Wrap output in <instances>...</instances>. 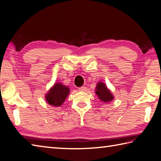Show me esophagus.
I'll list each match as a JSON object with an SVG mask.
<instances>
[{"label":"esophagus","instance_id":"1","mask_svg":"<svg viewBox=\"0 0 161 161\" xmlns=\"http://www.w3.org/2000/svg\"><path fill=\"white\" fill-rule=\"evenodd\" d=\"M78 90H79V91H80V92H84V91H86V87H80V88H78Z\"/></svg>","mask_w":161,"mask_h":161}]
</instances>
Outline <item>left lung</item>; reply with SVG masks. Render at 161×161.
I'll return each mask as SVG.
<instances>
[{
	"label": "left lung",
	"instance_id": "8db88e82",
	"mask_svg": "<svg viewBox=\"0 0 161 161\" xmlns=\"http://www.w3.org/2000/svg\"><path fill=\"white\" fill-rule=\"evenodd\" d=\"M95 91L99 100H100L104 103L110 102L114 99V95L112 94L111 91L107 88V85L102 81L97 82Z\"/></svg>",
	"mask_w": 161,
	"mask_h": 161
}]
</instances>
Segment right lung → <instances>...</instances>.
Returning a JSON list of instances; mask_svg holds the SVG:
<instances>
[{
	"mask_svg": "<svg viewBox=\"0 0 161 161\" xmlns=\"http://www.w3.org/2000/svg\"><path fill=\"white\" fill-rule=\"evenodd\" d=\"M70 93V88L61 82L54 83L45 95L47 104L54 107H61Z\"/></svg>",
	"mask_w": 161,
	"mask_h": 161,
	"instance_id": "add662e5",
	"label": "right lung"
}]
</instances>
